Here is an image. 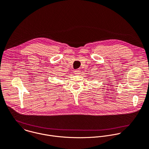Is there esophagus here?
I'll return each instance as SVG.
<instances>
[{
    "mask_svg": "<svg viewBox=\"0 0 149 149\" xmlns=\"http://www.w3.org/2000/svg\"><path fill=\"white\" fill-rule=\"evenodd\" d=\"M80 70L79 69H76L74 70V73L76 74H79L80 73Z\"/></svg>",
    "mask_w": 149,
    "mask_h": 149,
    "instance_id": "obj_1",
    "label": "esophagus"
}]
</instances>
